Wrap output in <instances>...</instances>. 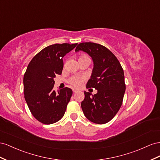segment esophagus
Masks as SVG:
<instances>
[{
	"mask_svg": "<svg viewBox=\"0 0 160 160\" xmlns=\"http://www.w3.org/2000/svg\"><path fill=\"white\" fill-rule=\"evenodd\" d=\"M72 91H73V92H76L78 90H77L76 89H74V88H73V89H72Z\"/></svg>",
	"mask_w": 160,
	"mask_h": 160,
	"instance_id": "34e87169",
	"label": "esophagus"
}]
</instances>
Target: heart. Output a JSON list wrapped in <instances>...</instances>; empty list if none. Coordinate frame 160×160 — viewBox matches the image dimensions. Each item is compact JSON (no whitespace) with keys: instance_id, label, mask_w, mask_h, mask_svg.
I'll use <instances>...</instances> for the list:
<instances>
[{"instance_id":"1","label":"heart","mask_w":160,"mask_h":160,"mask_svg":"<svg viewBox=\"0 0 160 160\" xmlns=\"http://www.w3.org/2000/svg\"><path fill=\"white\" fill-rule=\"evenodd\" d=\"M84 58H88V56H86V55H82V56H80L78 60ZM69 83L71 84L72 86H74V87H80L82 85V79L78 76L72 77L69 80Z\"/></svg>"}]
</instances>
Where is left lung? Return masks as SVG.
<instances>
[{
  "mask_svg": "<svg viewBox=\"0 0 160 160\" xmlns=\"http://www.w3.org/2000/svg\"><path fill=\"white\" fill-rule=\"evenodd\" d=\"M88 53L94 67L86 88H94L97 93L84 92L81 102L85 117L97 124H104L116 115L125 92L124 72L116 56L98 43L85 42L78 45L75 52Z\"/></svg>",
  "mask_w": 160,
  "mask_h": 160,
  "instance_id": "left-lung-1",
  "label": "left lung"
}]
</instances>
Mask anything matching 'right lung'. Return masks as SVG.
Returning a JSON list of instances; mask_svg holds the SVG:
<instances>
[{
  "instance_id": "obj_1",
  "label": "right lung",
  "mask_w": 160,
  "mask_h": 160,
  "mask_svg": "<svg viewBox=\"0 0 160 160\" xmlns=\"http://www.w3.org/2000/svg\"><path fill=\"white\" fill-rule=\"evenodd\" d=\"M77 43L53 44L45 48L32 59L23 77L25 99L33 117L50 125L64 115L72 90L69 88L53 90L56 74H61L63 58Z\"/></svg>"
}]
</instances>
